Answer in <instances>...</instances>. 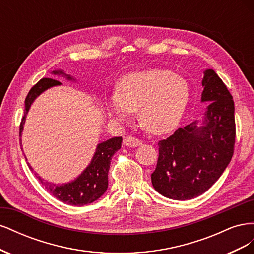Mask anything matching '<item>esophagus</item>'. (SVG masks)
Returning a JSON list of instances; mask_svg holds the SVG:
<instances>
[{"label":"esophagus","mask_w":254,"mask_h":254,"mask_svg":"<svg viewBox=\"0 0 254 254\" xmlns=\"http://www.w3.org/2000/svg\"><path fill=\"white\" fill-rule=\"evenodd\" d=\"M123 143H124V145H126V146H129V147H136V146H140L142 144V141L136 139V137H134V136L127 135L124 137V141H123Z\"/></svg>","instance_id":"esophagus-1"}]
</instances>
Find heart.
I'll return each mask as SVG.
<instances>
[{
	"label": "heart",
	"mask_w": 254,
	"mask_h": 254,
	"mask_svg": "<svg viewBox=\"0 0 254 254\" xmlns=\"http://www.w3.org/2000/svg\"><path fill=\"white\" fill-rule=\"evenodd\" d=\"M189 98V83L182 76L150 68L124 76L118 83V93L107 96L106 106L117 121H125L139 110L142 127L161 134L178 125Z\"/></svg>",
	"instance_id": "heart-1"
}]
</instances>
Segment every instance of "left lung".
I'll use <instances>...</instances> for the list:
<instances>
[{
  "label": "left lung",
  "instance_id": "left-lung-1",
  "mask_svg": "<svg viewBox=\"0 0 254 254\" xmlns=\"http://www.w3.org/2000/svg\"><path fill=\"white\" fill-rule=\"evenodd\" d=\"M203 74L201 102L210 104L201 125L195 121L158 143L152 187L175 200H189L203 194L218 180L233 156V97L214 70L209 68Z\"/></svg>",
  "mask_w": 254,
  "mask_h": 254
}]
</instances>
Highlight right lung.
I'll use <instances>...</instances> for the list:
<instances>
[{
    "label": "right lung",
    "instance_id": "1",
    "mask_svg": "<svg viewBox=\"0 0 254 254\" xmlns=\"http://www.w3.org/2000/svg\"><path fill=\"white\" fill-rule=\"evenodd\" d=\"M52 74L64 76L67 80H75L72 76L65 74L63 70L53 71ZM59 84H61V82L58 80L52 78H42L29 90L25 98L24 117L22 118L20 124V136L23 131V125L25 123L27 112L36 97L39 96L42 92L48 90L49 88L59 86ZM122 141V136H115L112 137V139L99 143L90 164L77 178L71 182L64 184H54L45 181L37 174L35 175L38 180L42 183V186L48 190L49 193L54 197H56L58 200L66 204L77 206L92 203L97 200L102 195H104L107 189H108V172L110 168V162L114 152H117L121 148ZM27 164L30 170L33 171L29 163Z\"/></svg>",
    "mask_w": 254,
    "mask_h": 254
}]
</instances>
